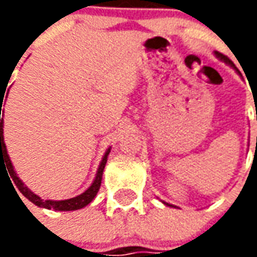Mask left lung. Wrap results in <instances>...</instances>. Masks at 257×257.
<instances>
[{
    "mask_svg": "<svg viewBox=\"0 0 257 257\" xmlns=\"http://www.w3.org/2000/svg\"><path fill=\"white\" fill-rule=\"evenodd\" d=\"M215 56L217 59H219V60H221V62H223V63H226L227 66H230V67H232L234 68V70H235V71H237V74L238 75H239V71H238L237 70V67H235V66H234V63H232L231 60H230V59L227 58V56H224V55H221V53H219V52H215ZM162 204L164 205H167V206H171V208H176V206H175V205H172V204H168V202H165V201H161Z\"/></svg>",
    "mask_w": 257,
    "mask_h": 257,
    "instance_id": "8db88e82",
    "label": "left lung"
}]
</instances>
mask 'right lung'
Segmentation results:
<instances>
[{
    "mask_svg": "<svg viewBox=\"0 0 257 257\" xmlns=\"http://www.w3.org/2000/svg\"><path fill=\"white\" fill-rule=\"evenodd\" d=\"M7 90V88H5ZM5 96V93H4ZM4 96H1L0 93V103L4 101ZM1 110H3V103L0 104V168L1 165H7V169H8L9 176L14 179L15 186L19 189V191L26 198L31 201L33 204L40 206V208H45V209H53V210H77V209H82L85 208L86 205L90 204L93 198L96 197V194L100 189L101 184V176H103V171H104V167H106L107 162V157L110 154V150L111 147H108L104 153V156L101 158L100 164H99V168H97V172H96V176L93 179V182L90 184L88 189L85 190L84 193L79 194L77 197L74 198H68V199H62V201H55V199H42L40 195H37L31 191L25 183L23 180L18 176V173L15 171L14 165H12V161L9 158L8 150H7V145H5V140H4V114H1ZM14 186V184H12Z\"/></svg>",
    "mask_w": 257,
    "mask_h": 257,
    "instance_id": "obj_1",
    "label": "right lung"
}]
</instances>
